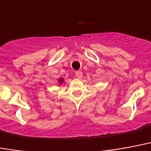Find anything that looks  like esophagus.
Returning a JSON list of instances; mask_svg holds the SVG:
<instances>
[{"mask_svg": "<svg viewBox=\"0 0 151 151\" xmlns=\"http://www.w3.org/2000/svg\"><path fill=\"white\" fill-rule=\"evenodd\" d=\"M75 75L78 78L81 79V78H82V72L80 71V70H78V71H76L75 72Z\"/></svg>", "mask_w": 151, "mask_h": 151, "instance_id": "34e87169", "label": "esophagus"}]
</instances>
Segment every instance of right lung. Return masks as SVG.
Here are the masks:
<instances>
[{
	"label": "right lung",
	"instance_id": "add662e5",
	"mask_svg": "<svg viewBox=\"0 0 151 151\" xmlns=\"http://www.w3.org/2000/svg\"><path fill=\"white\" fill-rule=\"evenodd\" d=\"M61 81H62V79H61V80H60V82H61Z\"/></svg>",
	"mask_w": 151,
	"mask_h": 151
}]
</instances>
